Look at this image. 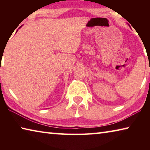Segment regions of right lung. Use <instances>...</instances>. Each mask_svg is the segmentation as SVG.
Returning a JSON list of instances; mask_svg holds the SVG:
<instances>
[{
  "label": "right lung",
  "instance_id": "add662e5",
  "mask_svg": "<svg viewBox=\"0 0 150 150\" xmlns=\"http://www.w3.org/2000/svg\"><path fill=\"white\" fill-rule=\"evenodd\" d=\"M20 28H21V26H20Z\"/></svg>",
  "mask_w": 150,
  "mask_h": 150
}]
</instances>
